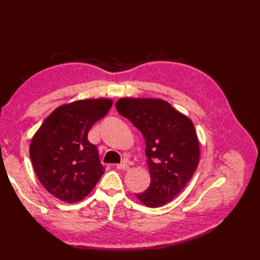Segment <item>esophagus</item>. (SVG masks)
Wrapping results in <instances>:
<instances>
[{"instance_id": "esophagus-1", "label": "esophagus", "mask_w": 260, "mask_h": 260, "mask_svg": "<svg viewBox=\"0 0 260 260\" xmlns=\"http://www.w3.org/2000/svg\"><path fill=\"white\" fill-rule=\"evenodd\" d=\"M127 168H128V164L125 163V162L116 164V169H117V170H126Z\"/></svg>"}]
</instances>
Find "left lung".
<instances>
[{
	"instance_id": "1",
	"label": "left lung",
	"mask_w": 260,
	"mask_h": 260,
	"mask_svg": "<svg viewBox=\"0 0 260 260\" xmlns=\"http://www.w3.org/2000/svg\"><path fill=\"white\" fill-rule=\"evenodd\" d=\"M116 109L145 140L151 184L135 196L146 207H162L184 189L198 168L200 146L194 125L163 99L120 98Z\"/></svg>"
}]
</instances>
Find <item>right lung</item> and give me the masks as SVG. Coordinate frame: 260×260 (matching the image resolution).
Returning a JSON list of instances; mask_svg holds the SVG:
<instances>
[{
	"mask_svg": "<svg viewBox=\"0 0 260 260\" xmlns=\"http://www.w3.org/2000/svg\"><path fill=\"white\" fill-rule=\"evenodd\" d=\"M109 98L61 105L43 121L30 143V157L40 183L59 200L75 203L87 197L105 172L88 132L108 113Z\"/></svg>",
	"mask_w": 260,
	"mask_h": 260,
	"instance_id": "add662e5",
	"label": "right lung"
}]
</instances>
